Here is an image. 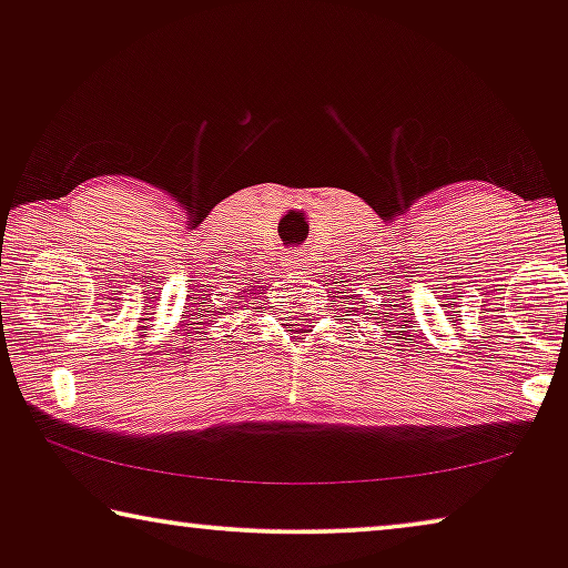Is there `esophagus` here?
<instances>
[{"label":"esophagus","mask_w":568,"mask_h":568,"mask_svg":"<svg viewBox=\"0 0 568 568\" xmlns=\"http://www.w3.org/2000/svg\"><path fill=\"white\" fill-rule=\"evenodd\" d=\"M287 265L293 270H306V260H303V255H298V252H293V255L287 257Z\"/></svg>","instance_id":"34e87169"}]
</instances>
